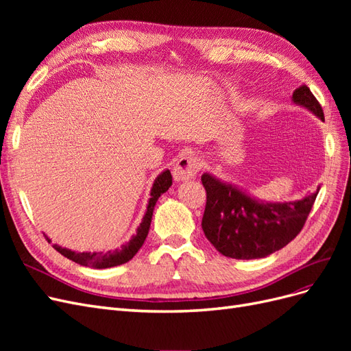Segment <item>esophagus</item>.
Instances as JSON below:
<instances>
[{"instance_id":"obj_1","label":"esophagus","mask_w":351,"mask_h":351,"mask_svg":"<svg viewBox=\"0 0 351 351\" xmlns=\"http://www.w3.org/2000/svg\"><path fill=\"white\" fill-rule=\"evenodd\" d=\"M200 169V159L195 155H186L178 159L174 167L173 177L176 182H186V180L195 177Z\"/></svg>"}]
</instances>
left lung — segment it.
<instances>
[{
    "label": "left lung",
    "instance_id": "obj_1",
    "mask_svg": "<svg viewBox=\"0 0 351 351\" xmlns=\"http://www.w3.org/2000/svg\"><path fill=\"white\" fill-rule=\"evenodd\" d=\"M291 101L324 119L321 104L302 84ZM206 206L202 228L221 254L232 259H259L287 246L302 231L315 204V193L293 202H263L209 173L202 176Z\"/></svg>",
    "mask_w": 351,
    "mask_h": 351
}]
</instances>
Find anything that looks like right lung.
Masks as SVG:
<instances>
[{"mask_svg": "<svg viewBox=\"0 0 351 351\" xmlns=\"http://www.w3.org/2000/svg\"><path fill=\"white\" fill-rule=\"evenodd\" d=\"M171 184H173V177H171V173H169V169H165V171H162L155 178L151 189V197H149V202H147L146 214L141 222V226L137 227L136 234L130 239V241L123 244L120 249L108 250V252H74L66 247H61L58 244H54V249L60 252L62 256H66L67 259L82 265V267H89L95 269L112 268L129 262L134 254L139 252L142 244L145 243L147 232H149L156 200L162 193H165L169 187H171ZM48 241L51 240L48 239Z\"/></svg>", "mask_w": 351, "mask_h": 351, "instance_id": "1", "label": "right lung"}]
</instances>
